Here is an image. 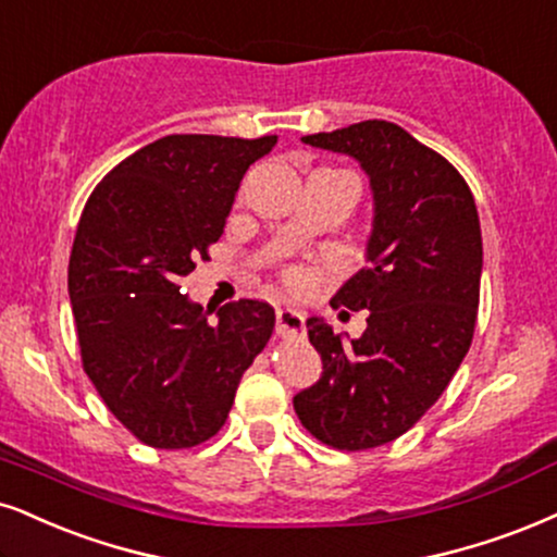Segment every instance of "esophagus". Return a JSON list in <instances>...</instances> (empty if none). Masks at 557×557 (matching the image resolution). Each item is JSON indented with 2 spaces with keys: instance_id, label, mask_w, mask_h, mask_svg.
I'll list each match as a JSON object with an SVG mask.
<instances>
[{
  "instance_id": "obj_1",
  "label": "esophagus",
  "mask_w": 557,
  "mask_h": 557,
  "mask_svg": "<svg viewBox=\"0 0 557 557\" xmlns=\"http://www.w3.org/2000/svg\"><path fill=\"white\" fill-rule=\"evenodd\" d=\"M305 312L297 307H278L276 310V333L281 338H299L305 335Z\"/></svg>"
}]
</instances>
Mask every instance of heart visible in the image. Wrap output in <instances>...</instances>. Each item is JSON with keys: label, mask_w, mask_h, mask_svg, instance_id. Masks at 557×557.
Here are the masks:
<instances>
[{"label": "heart", "mask_w": 557, "mask_h": 557, "mask_svg": "<svg viewBox=\"0 0 557 557\" xmlns=\"http://www.w3.org/2000/svg\"><path fill=\"white\" fill-rule=\"evenodd\" d=\"M284 278H286V284H292V286H299L301 281H305V273H301V268H286Z\"/></svg>", "instance_id": "b5f03b06"}]
</instances>
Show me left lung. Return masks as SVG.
Masks as SVG:
<instances>
[{
    "instance_id": "obj_1",
    "label": "left lung",
    "mask_w": 557,
    "mask_h": 557,
    "mask_svg": "<svg viewBox=\"0 0 557 557\" xmlns=\"http://www.w3.org/2000/svg\"><path fill=\"white\" fill-rule=\"evenodd\" d=\"M354 157L369 175L374 222L367 268L331 305L369 312L361 338L307 320L322 376L294 397L301 425L333 449L395 442L421 421L470 351L483 237L470 185L455 164L389 121L301 136Z\"/></svg>"
}]
</instances>
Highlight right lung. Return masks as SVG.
Wrapping results in <instances>:
<instances>
[{
	"label": "right lung",
	"mask_w": 557,
	"mask_h": 557,
	"mask_svg": "<svg viewBox=\"0 0 557 557\" xmlns=\"http://www.w3.org/2000/svg\"><path fill=\"white\" fill-rule=\"evenodd\" d=\"M276 136L173 134L126 157L87 198L69 256L82 367L108 410L154 449L222 429L276 312L239 299L211 310L181 294L209 260L239 181Z\"/></svg>",
	"instance_id": "obj_1"
}]
</instances>
